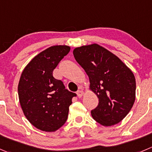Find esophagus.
Wrapping results in <instances>:
<instances>
[{
    "instance_id": "esophagus-1",
    "label": "esophagus",
    "mask_w": 152,
    "mask_h": 152,
    "mask_svg": "<svg viewBox=\"0 0 152 152\" xmlns=\"http://www.w3.org/2000/svg\"><path fill=\"white\" fill-rule=\"evenodd\" d=\"M83 95H84V91H82V90H79V91H77L78 97L81 98V97H82Z\"/></svg>"
}]
</instances>
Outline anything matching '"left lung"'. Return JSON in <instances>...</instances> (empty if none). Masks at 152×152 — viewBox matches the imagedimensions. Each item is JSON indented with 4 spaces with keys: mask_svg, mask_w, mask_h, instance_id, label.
Listing matches in <instances>:
<instances>
[{
    "mask_svg": "<svg viewBox=\"0 0 152 152\" xmlns=\"http://www.w3.org/2000/svg\"><path fill=\"white\" fill-rule=\"evenodd\" d=\"M73 53L89 77L90 89L99 99L97 107L91 110L94 120L104 126L120 123L135 101L134 73L117 56L97 44L76 48Z\"/></svg>",
    "mask_w": 152,
    "mask_h": 152,
    "instance_id": "1",
    "label": "left lung"
}]
</instances>
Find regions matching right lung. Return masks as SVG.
I'll return each instance as SVG.
<instances>
[{
  "label": "right lung",
  "instance_id": "right-lung-1",
  "mask_svg": "<svg viewBox=\"0 0 152 152\" xmlns=\"http://www.w3.org/2000/svg\"><path fill=\"white\" fill-rule=\"evenodd\" d=\"M70 50L67 45L45 50L28 63L19 80L22 110L29 123L43 132H56L65 123L72 99L76 96L53 76V70Z\"/></svg>",
  "mask_w": 152,
  "mask_h": 152
}]
</instances>
